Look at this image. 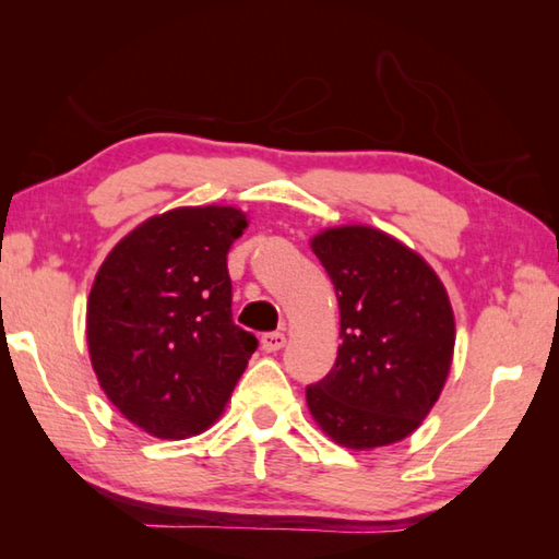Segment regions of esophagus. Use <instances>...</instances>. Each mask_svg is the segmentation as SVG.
I'll use <instances>...</instances> for the list:
<instances>
[{
  "mask_svg": "<svg viewBox=\"0 0 559 559\" xmlns=\"http://www.w3.org/2000/svg\"><path fill=\"white\" fill-rule=\"evenodd\" d=\"M283 346H286V336H283L281 331H273V334L261 336V348H264L266 353H276Z\"/></svg>",
  "mask_w": 559,
  "mask_h": 559,
  "instance_id": "obj_1",
  "label": "esophagus"
}]
</instances>
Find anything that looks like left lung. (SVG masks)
<instances>
[{
  "mask_svg": "<svg viewBox=\"0 0 559 559\" xmlns=\"http://www.w3.org/2000/svg\"><path fill=\"white\" fill-rule=\"evenodd\" d=\"M310 245L336 288L341 346L334 370L307 386V408L341 447L401 442L430 415L454 360L444 283L415 249L372 225L324 228Z\"/></svg>",
  "mask_w": 559,
  "mask_h": 559,
  "instance_id": "8db88e82",
  "label": "left lung"
}]
</instances>
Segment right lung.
Wrapping results in <instances>:
<instances>
[{
	"instance_id": "add662e5",
	"label": "right lung",
	"mask_w": 559,
	"mask_h": 559,
	"mask_svg": "<svg viewBox=\"0 0 559 559\" xmlns=\"http://www.w3.org/2000/svg\"><path fill=\"white\" fill-rule=\"evenodd\" d=\"M247 223L235 206L170 209L127 233L96 273L86 302L93 372L151 437L209 430L257 350L233 324L225 264Z\"/></svg>"
}]
</instances>
